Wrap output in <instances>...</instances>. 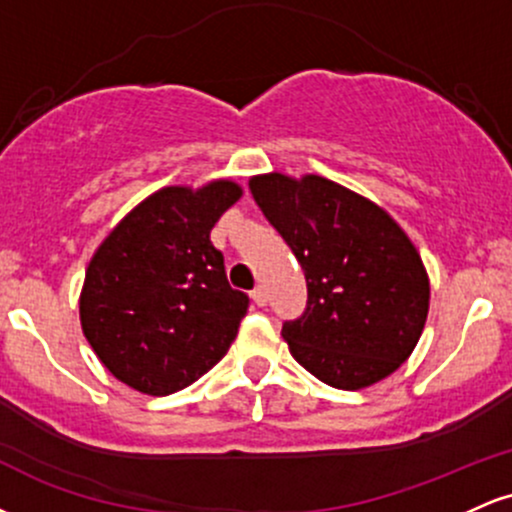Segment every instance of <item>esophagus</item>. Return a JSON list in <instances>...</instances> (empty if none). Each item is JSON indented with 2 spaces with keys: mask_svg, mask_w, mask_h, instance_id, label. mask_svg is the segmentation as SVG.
<instances>
[{
  "mask_svg": "<svg viewBox=\"0 0 512 512\" xmlns=\"http://www.w3.org/2000/svg\"><path fill=\"white\" fill-rule=\"evenodd\" d=\"M252 301H255V305H267V291H264V286H257L255 291H252Z\"/></svg>",
  "mask_w": 512,
  "mask_h": 512,
  "instance_id": "34e87169",
  "label": "esophagus"
}]
</instances>
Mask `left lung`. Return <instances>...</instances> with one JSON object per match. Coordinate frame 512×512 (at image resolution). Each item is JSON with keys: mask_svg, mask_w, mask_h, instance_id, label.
I'll return each instance as SVG.
<instances>
[{"mask_svg": "<svg viewBox=\"0 0 512 512\" xmlns=\"http://www.w3.org/2000/svg\"><path fill=\"white\" fill-rule=\"evenodd\" d=\"M250 192L305 272L303 315L281 327L291 356L339 390L395 373L424 332L431 296L407 233L378 204L320 175H255Z\"/></svg>", "mask_w": 512, "mask_h": 512, "instance_id": "obj_1", "label": "left lung"}]
</instances>
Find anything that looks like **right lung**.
I'll return each mask as SVG.
<instances>
[{"label":"right lung","mask_w":512,"mask_h":512,"mask_svg":"<svg viewBox=\"0 0 512 512\" xmlns=\"http://www.w3.org/2000/svg\"><path fill=\"white\" fill-rule=\"evenodd\" d=\"M243 190L163 187L113 228L86 269L81 330L117 380L173 395L226 356L250 298L231 289L211 228Z\"/></svg>","instance_id":"add662e5"}]
</instances>
